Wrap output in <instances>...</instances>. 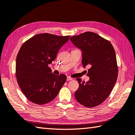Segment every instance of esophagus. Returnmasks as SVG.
I'll return each mask as SVG.
<instances>
[{
    "mask_svg": "<svg viewBox=\"0 0 135 135\" xmlns=\"http://www.w3.org/2000/svg\"><path fill=\"white\" fill-rule=\"evenodd\" d=\"M73 80L72 78H71V77H67V81H71V80Z\"/></svg>",
    "mask_w": 135,
    "mask_h": 135,
    "instance_id": "1",
    "label": "esophagus"
}]
</instances>
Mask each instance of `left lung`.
Wrapping results in <instances>:
<instances>
[{"label":"left lung","instance_id":"1","mask_svg":"<svg viewBox=\"0 0 135 135\" xmlns=\"http://www.w3.org/2000/svg\"><path fill=\"white\" fill-rule=\"evenodd\" d=\"M70 40L82 52L81 62L89 69V80L79 83L75 98L80 104L92 108L102 104L110 94L118 77L115 52L111 43L93 32L73 36Z\"/></svg>","mask_w":135,"mask_h":135}]
</instances>
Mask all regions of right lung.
<instances>
[{
	"instance_id": "1",
	"label": "right lung",
	"mask_w": 135,
	"mask_h": 135,
	"mask_svg": "<svg viewBox=\"0 0 135 135\" xmlns=\"http://www.w3.org/2000/svg\"><path fill=\"white\" fill-rule=\"evenodd\" d=\"M70 37L42 33L22 45L16 59V77L22 92L31 102L43 105L52 101L65 83L67 76L53 74L48 65Z\"/></svg>"
}]
</instances>
